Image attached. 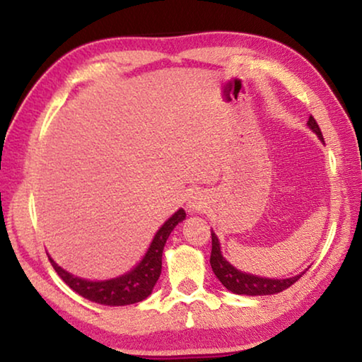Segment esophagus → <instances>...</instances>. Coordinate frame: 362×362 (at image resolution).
<instances>
[{"mask_svg": "<svg viewBox=\"0 0 362 362\" xmlns=\"http://www.w3.org/2000/svg\"><path fill=\"white\" fill-rule=\"evenodd\" d=\"M190 208H192V211H202L203 204H202V202H198V199L195 198L190 202Z\"/></svg>", "mask_w": 362, "mask_h": 362, "instance_id": "34e87169", "label": "esophagus"}]
</instances>
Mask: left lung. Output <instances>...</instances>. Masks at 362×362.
Here are the masks:
<instances>
[{
    "label": "left lung",
    "instance_id": "left-lung-1",
    "mask_svg": "<svg viewBox=\"0 0 362 362\" xmlns=\"http://www.w3.org/2000/svg\"><path fill=\"white\" fill-rule=\"evenodd\" d=\"M307 125H309V128L317 134V136L323 139L319 123L315 122V118L312 115L309 117ZM209 263H211V268L216 274V278H218L229 291H233L234 294H247V296L276 294V293H281L284 289H288L289 286H293L302 276V274H304L302 273V274H298V276L286 278V279H269V278L253 276V274H249V273H242L239 269H235L223 255H221L219 240L213 230H211V257H209Z\"/></svg>",
    "mask_w": 362,
    "mask_h": 362
}]
</instances>
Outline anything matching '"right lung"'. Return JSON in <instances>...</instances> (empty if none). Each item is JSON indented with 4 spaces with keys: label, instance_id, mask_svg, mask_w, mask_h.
<instances>
[{
    "label": "right lung",
    "instance_id": "1",
    "mask_svg": "<svg viewBox=\"0 0 362 362\" xmlns=\"http://www.w3.org/2000/svg\"><path fill=\"white\" fill-rule=\"evenodd\" d=\"M185 211L179 209L172 218L164 223L163 228L154 235L153 244L139 265L132 272L123 274L120 278H113L109 281H88L73 276L68 272H64L62 267H58L50 258L52 267L55 268L64 283L71 288L74 293L83 296L84 299H89L97 304L104 305H128L146 299L153 293L154 284L158 283L163 269V250L167 239L177 224L185 219Z\"/></svg>",
    "mask_w": 362,
    "mask_h": 362
}]
</instances>
